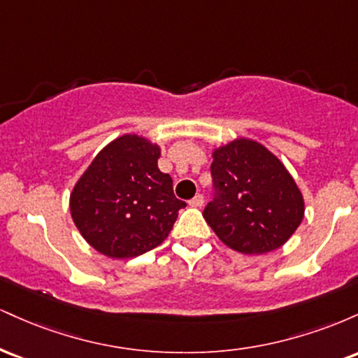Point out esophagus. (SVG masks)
I'll use <instances>...</instances> for the list:
<instances>
[{
    "instance_id": "obj_1",
    "label": "esophagus",
    "mask_w": 358,
    "mask_h": 358,
    "mask_svg": "<svg viewBox=\"0 0 358 358\" xmlns=\"http://www.w3.org/2000/svg\"><path fill=\"white\" fill-rule=\"evenodd\" d=\"M188 203H190L192 207H202V205H203V195H200V193H199V195L193 196V199Z\"/></svg>"
}]
</instances>
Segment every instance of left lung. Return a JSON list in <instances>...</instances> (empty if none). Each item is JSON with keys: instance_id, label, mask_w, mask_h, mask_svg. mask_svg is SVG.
Segmentation results:
<instances>
[{"instance_id": "1", "label": "left lung", "mask_w": 358, "mask_h": 358, "mask_svg": "<svg viewBox=\"0 0 358 358\" xmlns=\"http://www.w3.org/2000/svg\"><path fill=\"white\" fill-rule=\"evenodd\" d=\"M213 199L203 219L242 254L281 248L301 224L305 202L293 176L264 146L236 139L213 151Z\"/></svg>"}]
</instances>
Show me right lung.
Instances as JSON below:
<instances>
[{
	"instance_id": "1",
	"label": "right lung",
	"mask_w": 358,
	"mask_h": 358,
	"mask_svg": "<svg viewBox=\"0 0 358 358\" xmlns=\"http://www.w3.org/2000/svg\"><path fill=\"white\" fill-rule=\"evenodd\" d=\"M159 148L136 134L109 143L73 187L71 213L82 237L114 259L155 249L173 229L180 208L173 180L158 168Z\"/></svg>"
}]
</instances>
